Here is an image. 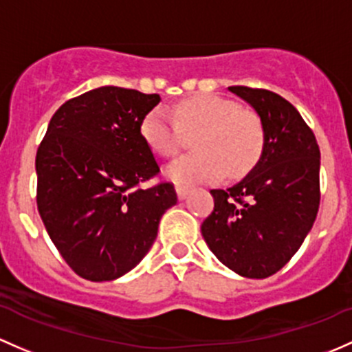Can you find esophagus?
<instances>
[{"mask_svg": "<svg viewBox=\"0 0 352 352\" xmlns=\"http://www.w3.org/2000/svg\"><path fill=\"white\" fill-rule=\"evenodd\" d=\"M175 192H177V195H179V199H186L187 197V194L188 192H190V188H188L187 186H175Z\"/></svg>", "mask_w": 352, "mask_h": 352, "instance_id": "1", "label": "esophagus"}]
</instances>
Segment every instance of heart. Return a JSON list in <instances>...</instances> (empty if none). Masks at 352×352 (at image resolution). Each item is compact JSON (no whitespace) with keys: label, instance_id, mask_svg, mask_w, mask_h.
<instances>
[{"label":"heart","instance_id":"obj_1","mask_svg":"<svg viewBox=\"0 0 352 352\" xmlns=\"http://www.w3.org/2000/svg\"><path fill=\"white\" fill-rule=\"evenodd\" d=\"M143 140L153 153L175 157L186 135H195L199 153L186 155L166 166L170 180L195 184L224 175L238 177L260 160L265 145V129L260 118L232 99L216 94H197L173 106H155L142 121Z\"/></svg>","mask_w":352,"mask_h":352}]
</instances>
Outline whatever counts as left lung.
<instances>
[{"mask_svg": "<svg viewBox=\"0 0 352 352\" xmlns=\"http://www.w3.org/2000/svg\"><path fill=\"white\" fill-rule=\"evenodd\" d=\"M265 129L258 164L232 187L214 188V210L201 226L221 263L246 278L275 275L312 229L320 202V150L297 109L266 89L232 86Z\"/></svg>", "mask_w": 352, "mask_h": 352, "instance_id": "1", "label": "left lung"}]
</instances>
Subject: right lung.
I'll return each instance as SVG.
<instances>
[{
	"label": "right lung",
	"instance_id": "right-lung-1",
	"mask_svg": "<svg viewBox=\"0 0 352 352\" xmlns=\"http://www.w3.org/2000/svg\"><path fill=\"white\" fill-rule=\"evenodd\" d=\"M158 102L135 89H92L55 111L36 150L40 217L65 263L91 282L135 268L177 204L173 184L140 187L160 172L140 131Z\"/></svg>",
	"mask_w": 352,
	"mask_h": 352
}]
</instances>
